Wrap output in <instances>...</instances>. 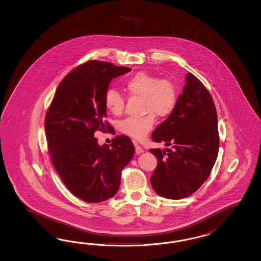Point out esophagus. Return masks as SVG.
<instances>
[{
    "label": "esophagus",
    "instance_id": "obj_1",
    "mask_svg": "<svg viewBox=\"0 0 261 261\" xmlns=\"http://www.w3.org/2000/svg\"><path fill=\"white\" fill-rule=\"evenodd\" d=\"M134 145L135 148H136V153L137 154H142V152H143V148H142V146H140L137 142H134Z\"/></svg>",
    "mask_w": 261,
    "mask_h": 261
}]
</instances>
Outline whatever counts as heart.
Segmentation results:
<instances>
[{
	"label": "heart",
	"mask_w": 261,
	"mask_h": 261,
	"mask_svg": "<svg viewBox=\"0 0 261 261\" xmlns=\"http://www.w3.org/2000/svg\"><path fill=\"white\" fill-rule=\"evenodd\" d=\"M124 88L129 95L143 96V109L146 116L142 118H127L119 124L123 134L135 140H142L149 133L155 124V115L167 117L173 112L178 100L176 84L171 79H159V76L140 71L124 81ZM105 108L115 116L124 110V96L114 88H109L104 94Z\"/></svg>",
	"instance_id": "heart-1"
}]
</instances>
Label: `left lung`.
Instances as JSON below:
<instances>
[{"label": "left lung", "mask_w": 261, "mask_h": 261, "mask_svg": "<svg viewBox=\"0 0 261 261\" xmlns=\"http://www.w3.org/2000/svg\"><path fill=\"white\" fill-rule=\"evenodd\" d=\"M217 113L210 92L189 72L173 112L152 133V141L166 148L150 149L158 165L150 178L155 192L167 199H182L204 184L219 150Z\"/></svg>", "instance_id": "left-lung-1"}]
</instances>
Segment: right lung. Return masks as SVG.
Here are the masks:
<instances>
[{"label":"right lung","instance_id":"right-lung-1","mask_svg":"<svg viewBox=\"0 0 261 261\" xmlns=\"http://www.w3.org/2000/svg\"><path fill=\"white\" fill-rule=\"evenodd\" d=\"M131 71L128 67L92 60L79 65L59 83L45 119L47 150L67 189L88 203L113 197L121 171L133 158L127 136L98 145L95 131L112 129L104 121V94L111 80Z\"/></svg>","mask_w":261,"mask_h":261}]
</instances>
